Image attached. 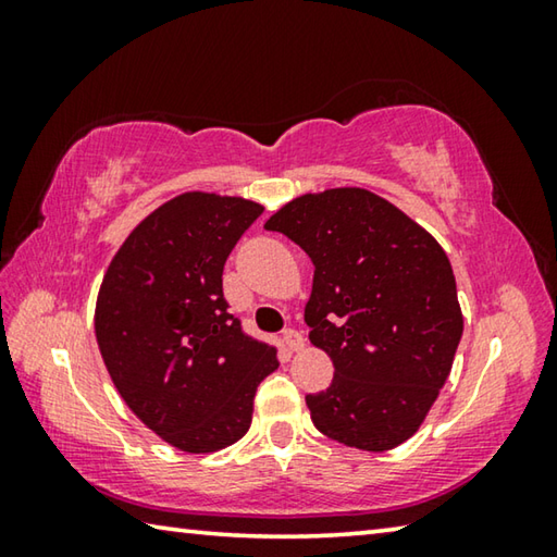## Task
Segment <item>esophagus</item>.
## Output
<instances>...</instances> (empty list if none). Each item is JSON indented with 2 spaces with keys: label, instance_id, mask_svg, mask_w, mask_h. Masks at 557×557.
Listing matches in <instances>:
<instances>
[{
  "label": "esophagus",
  "instance_id": "1",
  "mask_svg": "<svg viewBox=\"0 0 557 557\" xmlns=\"http://www.w3.org/2000/svg\"><path fill=\"white\" fill-rule=\"evenodd\" d=\"M282 346H285L287 351H301V348H305V336L295 332V329H287V332L282 334Z\"/></svg>",
  "mask_w": 557,
  "mask_h": 557
}]
</instances>
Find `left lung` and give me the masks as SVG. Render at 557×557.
I'll return each instance as SVG.
<instances>
[{
  "mask_svg": "<svg viewBox=\"0 0 557 557\" xmlns=\"http://www.w3.org/2000/svg\"><path fill=\"white\" fill-rule=\"evenodd\" d=\"M265 228L314 262L305 322L334 361L332 385L307 395L314 428L366 451L403 445L437 400L465 332L447 252L356 186L292 199Z\"/></svg>",
  "mask_w": 557,
  "mask_h": 557,
  "instance_id": "1",
  "label": "left lung"
}]
</instances>
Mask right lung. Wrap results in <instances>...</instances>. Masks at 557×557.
I'll return each mask as SVG.
<instances>
[{
    "label": "right lung",
    "instance_id": "obj_1",
    "mask_svg": "<svg viewBox=\"0 0 557 557\" xmlns=\"http://www.w3.org/2000/svg\"><path fill=\"white\" fill-rule=\"evenodd\" d=\"M262 213L240 196L186 191L127 235L102 277L96 336L122 400L169 445L206 455L252 422L275 346L243 334L223 265Z\"/></svg>",
    "mask_w": 557,
    "mask_h": 557
}]
</instances>
